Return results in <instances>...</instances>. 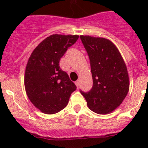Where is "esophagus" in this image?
Returning a JSON list of instances; mask_svg holds the SVG:
<instances>
[{
    "mask_svg": "<svg viewBox=\"0 0 148 148\" xmlns=\"http://www.w3.org/2000/svg\"><path fill=\"white\" fill-rule=\"evenodd\" d=\"M75 84L77 85V87H79V80H77V81L75 82Z\"/></svg>",
    "mask_w": 148,
    "mask_h": 148,
    "instance_id": "34e87169",
    "label": "esophagus"
}]
</instances>
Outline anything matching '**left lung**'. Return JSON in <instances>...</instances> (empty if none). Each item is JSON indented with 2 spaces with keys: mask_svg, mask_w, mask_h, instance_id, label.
<instances>
[{
  "mask_svg": "<svg viewBox=\"0 0 148 148\" xmlns=\"http://www.w3.org/2000/svg\"><path fill=\"white\" fill-rule=\"evenodd\" d=\"M90 61L93 86L88 92L80 90L94 112L106 114L119 107L129 91V76L117 48L110 40L80 36Z\"/></svg>",
  "mask_w": 148,
  "mask_h": 148,
  "instance_id": "8db88e82",
  "label": "left lung"
}]
</instances>
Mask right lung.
<instances>
[{
	"mask_svg": "<svg viewBox=\"0 0 148 148\" xmlns=\"http://www.w3.org/2000/svg\"><path fill=\"white\" fill-rule=\"evenodd\" d=\"M77 35L53 34L41 41L28 61L24 84L28 99L45 114H55L65 108L75 84L59 66L68 48L76 43Z\"/></svg>",
	"mask_w": 148,
	"mask_h": 148,
	"instance_id": "1",
	"label": "right lung"
}]
</instances>
